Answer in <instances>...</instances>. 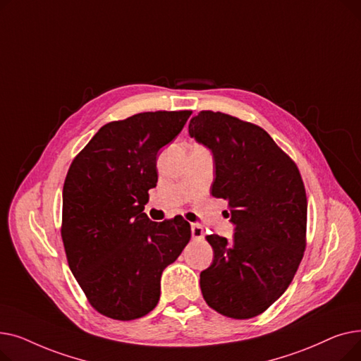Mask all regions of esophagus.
<instances>
[{
    "label": "esophagus",
    "instance_id": "esophagus-1",
    "mask_svg": "<svg viewBox=\"0 0 361 361\" xmlns=\"http://www.w3.org/2000/svg\"><path fill=\"white\" fill-rule=\"evenodd\" d=\"M192 237L195 240H202L204 237V230H203L202 225L192 224Z\"/></svg>",
    "mask_w": 361,
    "mask_h": 361
}]
</instances>
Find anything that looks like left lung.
<instances>
[{
	"label": "left lung",
	"instance_id": "left-lung-1",
	"mask_svg": "<svg viewBox=\"0 0 361 361\" xmlns=\"http://www.w3.org/2000/svg\"><path fill=\"white\" fill-rule=\"evenodd\" d=\"M188 133L211 149L212 196L226 200L235 226L231 241L206 235L214 262L200 274L203 298L226 317H255L286 293L305 255V184L295 162L256 124L200 111Z\"/></svg>",
	"mask_w": 361,
	"mask_h": 361
}]
</instances>
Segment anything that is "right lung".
Instances as JSON below:
<instances>
[{"label":"right lung","mask_w":361,"mask_h":361,"mask_svg":"<svg viewBox=\"0 0 361 361\" xmlns=\"http://www.w3.org/2000/svg\"><path fill=\"white\" fill-rule=\"evenodd\" d=\"M192 111L140 112L99 128L68 168L61 237L68 267L101 314L133 320L154 310L161 275L192 230L181 215L154 222L143 212L157 187L158 150Z\"/></svg>","instance_id":"right-lung-1"}]
</instances>
